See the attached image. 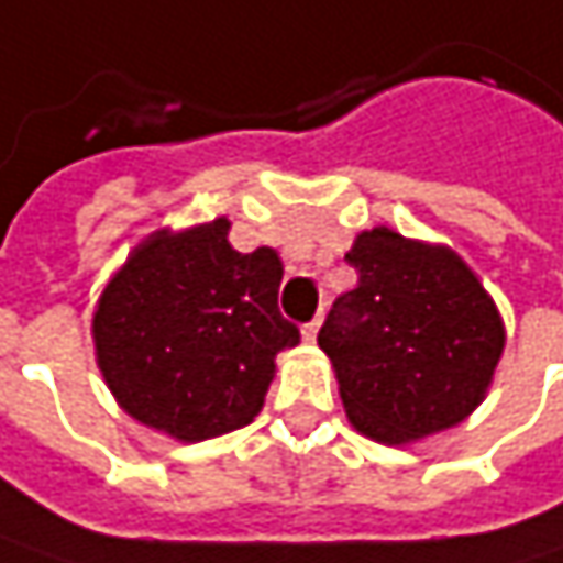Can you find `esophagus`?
I'll return each instance as SVG.
<instances>
[{
    "label": "esophagus",
    "instance_id": "34e87169",
    "mask_svg": "<svg viewBox=\"0 0 563 563\" xmlns=\"http://www.w3.org/2000/svg\"><path fill=\"white\" fill-rule=\"evenodd\" d=\"M319 329H322V312H319V316H316L312 322H306V325H302V338H306V341H316Z\"/></svg>",
    "mask_w": 563,
    "mask_h": 563
}]
</instances>
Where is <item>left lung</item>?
<instances>
[{
	"label": "left lung",
	"instance_id": "obj_1",
	"mask_svg": "<svg viewBox=\"0 0 563 563\" xmlns=\"http://www.w3.org/2000/svg\"><path fill=\"white\" fill-rule=\"evenodd\" d=\"M344 261L357 286L319 332L351 426L409 444L464 422L486 396L506 329L477 274L393 229L361 231Z\"/></svg>",
	"mask_w": 563,
	"mask_h": 563
}]
</instances>
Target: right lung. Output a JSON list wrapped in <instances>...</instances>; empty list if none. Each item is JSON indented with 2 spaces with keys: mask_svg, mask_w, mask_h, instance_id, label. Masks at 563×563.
Wrapping results in <instances>:
<instances>
[{
  "mask_svg": "<svg viewBox=\"0 0 563 563\" xmlns=\"http://www.w3.org/2000/svg\"><path fill=\"white\" fill-rule=\"evenodd\" d=\"M229 219L154 231L106 283L92 341L119 406L177 441L234 432L264 406L274 357L299 344L277 306L274 247L238 254Z\"/></svg>",
  "mask_w": 563,
  "mask_h": 563,
  "instance_id": "right-lung-1",
  "label": "right lung"
}]
</instances>
